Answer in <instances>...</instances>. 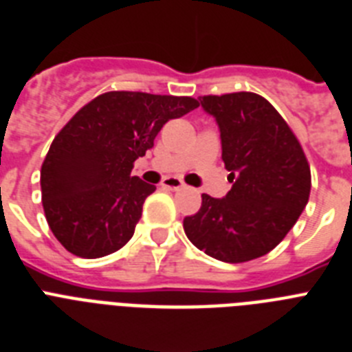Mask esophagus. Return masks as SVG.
I'll use <instances>...</instances> for the list:
<instances>
[{
  "label": "esophagus",
  "mask_w": 352,
  "mask_h": 352,
  "mask_svg": "<svg viewBox=\"0 0 352 352\" xmlns=\"http://www.w3.org/2000/svg\"><path fill=\"white\" fill-rule=\"evenodd\" d=\"M162 186L171 191H177V190H181V188H184V182L179 181V179H175V177H168L166 181L162 182Z\"/></svg>",
  "instance_id": "1"
}]
</instances>
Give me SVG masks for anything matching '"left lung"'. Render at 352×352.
<instances>
[{
    "label": "left lung",
    "instance_id": "8db88e82",
    "mask_svg": "<svg viewBox=\"0 0 352 352\" xmlns=\"http://www.w3.org/2000/svg\"><path fill=\"white\" fill-rule=\"evenodd\" d=\"M220 131L231 191L202 195V208L184 218L188 240L226 263L261 258L281 243L304 211L311 173L299 141L281 114L254 93L200 96Z\"/></svg>",
    "mask_w": 352,
    "mask_h": 352
}]
</instances>
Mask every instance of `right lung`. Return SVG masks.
Masks as SVG:
<instances>
[{
    "label": "right lung",
    "instance_id": "add662e5",
    "mask_svg": "<svg viewBox=\"0 0 352 352\" xmlns=\"http://www.w3.org/2000/svg\"><path fill=\"white\" fill-rule=\"evenodd\" d=\"M199 107L190 96L112 91L76 112L41 168L44 214L62 247L103 258L131 240L155 186L132 177L164 123Z\"/></svg>",
    "mask_w": 352,
    "mask_h": 352
}]
</instances>
